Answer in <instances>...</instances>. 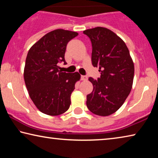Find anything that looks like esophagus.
I'll return each instance as SVG.
<instances>
[{"mask_svg":"<svg viewBox=\"0 0 158 158\" xmlns=\"http://www.w3.org/2000/svg\"><path fill=\"white\" fill-rule=\"evenodd\" d=\"M81 79L82 81H86L88 79V77L86 76H84V75H81Z\"/></svg>","mask_w":158,"mask_h":158,"instance_id":"esophagus-1","label":"esophagus"}]
</instances>
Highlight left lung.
<instances>
[{"label": "left lung", "mask_w": 158, "mask_h": 158, "mask_svg": "<svg viewBox=\"0 0 158 158\" xmlns=\"http://www.w3.org/2000/svg\"><path fill=\"white\" fill-rule=\"evenodd\" d=\"M84 33L92 43V64L98 67L100 78L89 79L93 85L86 96V105L95 115L107 116L124 103L131 91L135 66L124 41L104 27L87 29Z\"/></svg>", "instance_id": "left-lung-1"}]
</instances>
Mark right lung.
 <instances>
[{"label":"right lung","mask_w":158,"mask_h":158,"mask_svg":"<svg viewBox=\"0 0 158 158\" xmlns=\"http://www.w3.org/2000/svg\"><path fill=\"white\" fill-rule=\"evenodd\" d=\"M77 35V32L56 29L44 35L28 51L23 78L31 99L43 114L58 116L70 106L71 94L81 75L58 70V63L66 64L67 44Z\"/></svg>","instance_id":"add662e5"}]
</instances>
